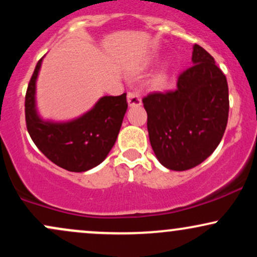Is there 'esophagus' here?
Segmentation results:
<instances>
[{"mask_svg":"<svg viewBox=\"0 0 257 257\" xmlns=\"http://www.w3.org/2000/svg\"><path fill=\"white\" fill-rule=\"evenodd\" d=\"M126 101H128V105L129 106H140L141 105V99H140V95H139L138 93H135V91H129L128 94H126Z\"/></svg>","mask_w":257,"mask_h":257,"instance_id":"esophagus-1","label":"esophagus"}]
</instances>
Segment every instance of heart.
<instances>
[{
  "instance_id": "b5f03b06",
  "label": "heart",
  "mask_w": 257,
  "mask_h": 257,
  "mask_svg": "<svg viewBox=\"0 0 257 257\" xmlns=\"http://www.w3.org/2000/svg\"><path fill=\"white\" fill-rule=\"evenodd\" d=\"M168 81V69L162 67L151 79V87L153 89H163Z\"/></svg>"
}]
</instances>
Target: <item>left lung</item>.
Listing matches in <instances>:
<instances>
[{"label": "left lung", "mask_w": 257, "mask_h": 257, "mask_svg": "<svg viewBox=\"0 0 257 257\" xmlns=\"http://www.w3.org/2000/svg\"><path fill=\"white\" fill-rule=\"evenodd\" d=\"M192 63L180 73L175 90L143 99L153 152L176 172L205 161L220 144L228 120L226 76L198 44L193 46Z\"/></svg>", "instance_id": "left-lung-1"}]
</instances>
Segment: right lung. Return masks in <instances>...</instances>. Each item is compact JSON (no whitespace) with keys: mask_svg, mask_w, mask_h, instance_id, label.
I'll return each instance as SVG.
<instances>
[{"mask_svg":"<svg viewBox=\"0 0 257 257\" xmlns=\"http://www.w3.org/2000/svg\"><path fill=\"white\" fill-rule=\"evenodd\" d=\"M38 60L25 95V119L29 134L41 152L58 167L82 173L99 166L113 147L128 102L126 94L102 96L94 107L69 122L43 120L36 108Z\"/></svg>","mask_w":257,"mask_h":257,"instance_id":"obj_1","label":"right lung"}]
</instances>
